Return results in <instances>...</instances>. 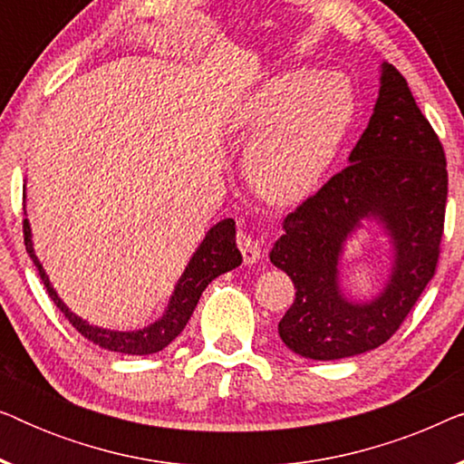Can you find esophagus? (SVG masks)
Instances as JSON below:
<instances>
[{
	"mask_svg": "<svg viewBox=\"0 0 464 464\" xmlns=\"http://www.w3.org/2000/svg\"><path fill=\"white\" fill-rule=\"evenodd\" d=\"M237 243H238L240 253H243L245 264H256L257 259H259V256H262V249H259V243H257V240L253 238V237H249V234L238 232Z\"/></svg>",
	"mask_w": 464,
	"mask_h": 464,
	"instance_id": "1",
	"label": "esophagus"
}]
</instances>
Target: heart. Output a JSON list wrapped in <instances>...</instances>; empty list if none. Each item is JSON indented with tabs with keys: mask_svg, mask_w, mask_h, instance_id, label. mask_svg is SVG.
<instances>
[{
	"mask_svg": "<svg viewBox=\"0 0 464 464\" xmlns=\"http://www.w3.org/2000/svg\"><path fill=\"white\" fill-rule=\"evenodd\" d=\"M357 116L351 80L316 69L270 78L234 113V126L256 135L245 175L259 198L291 207L308 198L332 167Z\"/></svg>",
	"mask_w": 464,
	"mask_h": 464,
	"instance_id": "heart-1",
	"label": "heart"
}]
</instances>
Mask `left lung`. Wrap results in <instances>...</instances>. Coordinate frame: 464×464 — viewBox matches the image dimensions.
I'll list each match as a JSON object with an SVG mask.
<instances>
[{
	"label": "left lung",
	"mask_w": 464,
	"mask_h": 464,
	"mask_svg": "<svg viewBox=\"0 0 464 464\" xmlns=\"http://www.w3.org/2000/svg\"><path fill=\"white\" fill-rule=\"evenodd\" d=\"M348 162L285 218V234L270 251V262L295 285L278 335L291 351L314 361L354 357L384 344L440 262L446 154L408 82L389 63H382L376 107ZM367 217L390 234L393 268L373 301L351 303L339 287V259Z\"/></svg>",
	"instance_id": "8db88e82"
}]
</instances>
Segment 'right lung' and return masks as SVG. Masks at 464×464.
I'll list each match as a JSON object with an SVG mask.
<instances>
[{
    "instance_id": "1",
    "label": "right lung",
    "mask_w": 464,
    "mask_h": 464,
    "mask_svg": "<svg viewBox=\"0 0 464 464\" xmlns=\"http://www.w3.org/2000/svg\"><path fill=\"white\" fill-rule=\"evenodd\" d=\"M23 230H24V246H27L29 257L34 259L37 272H40L42 283L46 285V291L50 300L56 304V308L65 314V319L78 329V332L88 338L94 344L105 348L111 353H122V354H151L167 348L177 335L183 332L186 323L192 316L196 304H198L202 291L207 289V285L218 278L224 272H230L237 266L243 264V256H240L237 246V227H234V219H221L219 224H215L211 230L207 232L205 240H202L198 249L189 259V264L183 270V275L175 285L173 295H170L169 306L164 310V314L151 325L137 329V332H113V329H103L91 323L80 319L78 314L72 313L56 291L50 285V278L44 272L40 259H37L34 251V243H31V227L29 219H23Z\"/></svg>"
}]
</instances>
